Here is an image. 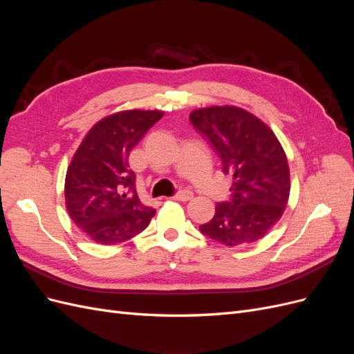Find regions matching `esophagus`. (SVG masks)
<instances>
[{
	"mask_svg": "<svg viewBox=\"0 0 354 354\" xmlns=\"http://www.w3.org/2000/svg\"><path fill=\"white\" fill-rule=\"evenodd\" d=\"M192 198H194V194H192V192H189V190L178 192V194H177L176 196H173V199L181 201V202H187V201H190Z\"/></svg>",
	"mask_w": 354,
	"mask_h": 354,
	"instance_id": "1",
	"label": "esophagus"
}]
</instances>
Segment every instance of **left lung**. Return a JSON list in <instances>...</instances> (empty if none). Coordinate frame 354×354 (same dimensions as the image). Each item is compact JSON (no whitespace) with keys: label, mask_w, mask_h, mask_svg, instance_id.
<instances>
[{"label":"left lung","mask_w":354,"mask_h":354,"mask_svg":"<svg viewBox=\"0 0 354 354\" xmlns=\"http://www.w3.org/2000/svg\"><path fill=\"white\" fill-rule=\"evenodd\" d=\"M189 118L216 149L223 173L233 178L232 201L217 203L212 220L199 230L227 246L261 239L281 220L291 190L281 142L260 118L238 106L201 108Z\"/></svg>","instance_id":"left-lung-1"}]
</instances>
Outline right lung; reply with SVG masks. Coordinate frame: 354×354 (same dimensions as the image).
<instances>
[{
  "instance_id": "add662e5",
  "label": "right lung",
  "mask_w": 354,
  "mask_h": 354,
  "mask_svg": "<svg viewBox=\"0 0 354 354\" xmlns=\"http://www.w3.org/2000/svg\"><path fill=\"white\" fill-rule=\"evenodd\" d=\"M162 111L130 109L95 122L73 153L65 178L69 217L90 239L120 243L143 232L155 209L142 203L128 156Z\"/></svg>"
}]
</instances>
